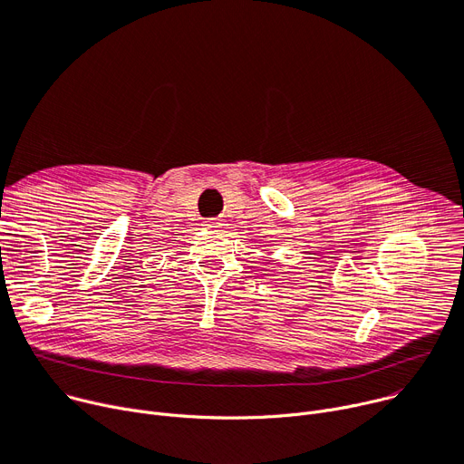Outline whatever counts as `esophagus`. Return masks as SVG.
<instances>
[{
	"label": "esophagus",
	"instance_id": "obj_1",
	"mask_svg": "<svg viewBox=\"0 0 464 464\" xmlns=\"http://www.w3.org/2000/svg\"><path fill=\"white\" fill-rule=\"evenodd\" d=\"M203 226H207L208 229H216V227H220L222 224L218 222V220H205V224Z\"/></svg>",
	"mask_w": 464,
	"mask_h": 464
}]
</instances>
